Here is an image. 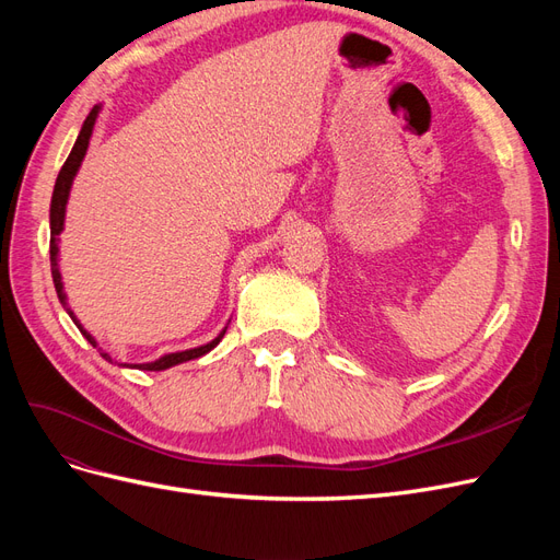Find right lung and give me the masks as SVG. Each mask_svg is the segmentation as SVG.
<instances>
[{"label": "right lung", "mask_w": 560, "mask_h": 560, "mask_svg": "<svg viewBox=\"0 0 560 560\" xmlns=\"http://www.w3.org/2000/svg\"><path fill=\"white\" fill-rule=\"evenodd\" d=\"M100 112H103V105H95L91 109V114L86 116V121H83L81 130H79V138L70 151V156H67L65 165L60 167L58 173V179H56V186H54V196H50V212H48V219H50V273H54V284H56V292H58V299L62 303V308L67 311V315L72 317L74 325L79 327V331L83 334V338L86 341L97 348V352L103 354V360H107L109 364H118L124 369H140V371H165L171 366H177L182 362H189V360H198L202 358V354H208L210 350H214L219 346V341H222L229 325L219 331L210 343H202V346H196V348H189V350H177V352H167V354H161L159 360L154 362H142V364H128V362H116L112 354L107 350H103L97 346L95 336L91 331L83 329V325L79 322V317L74 315V311L67 306V294H65V284H62V276H60V268H58V254H60V247H58V235L62 233L65 229V212H67V200H70V191H72V184H74V177L79 173V167L83 163V159H86V151H89V144H91V138H93V128H95V121ZM231 322V319H229Z\"/></svg>", "instance_id": "1"}]
</instances>
